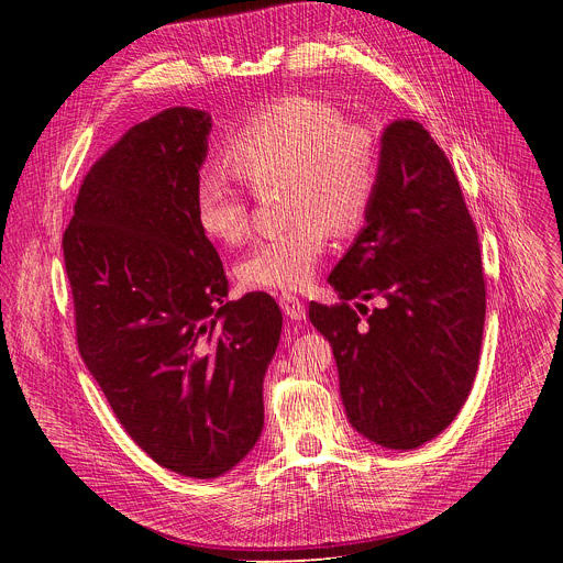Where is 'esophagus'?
I'll return each instance as SVG.
<instances>
[{"label": "esophagus", "mask_w": 563, "mask_h": 563, "mask_svg": "<svg viewBox=\"0 0 563 563\" xmlns=\"http://www.w3.org/2000/svg\"><path fill=\"white\" fill-rule=\"evenodd\" d=\"M278 301H280L283 312H285L289 319H294V321L306 319V306H303V301L297 297V294L285 291V294H280Z\"/></svg>", "instance_id": "34e87169"}]
</instances>
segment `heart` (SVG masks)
Listing matches in <instances>:
<instances>
[{
  "label": "heart",
  "mask_w": 563,
  "mask_h": 563,
  "mask_svg": "<svg viewBox=\"0 0 563 563\" xmlns=\"http://www.w3.org/2000/svg\"><path fill=\"white\" fill-rule=\"evenodd\" d=\"M223 162L253 191L283 183V210L291 219L264 236L236 266L251 289H299L317 272L331 232H358L380 183L378 134L351 121L329 100L289 93L253 109L223 145ZM200 230L221 244L242 242L251 205L221 170L196 180Z\"/></svg>",
  "instance_id": "b5f03b06"
}]
</instances>
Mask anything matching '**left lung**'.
I'll use <instances>...</instances> for the list:
<instances>
[{
  "mask_svg": "<svg viewBox=\"0 0 563 563\" xmlns=\"http://www.w3.org/2000/svg\"><path fill=\"white\" fill-rule=\"evenodd\" d=\"M329 283L340 303L312 301L310 321L333 346L351 427L388 450L424 445L475 380L486 280L456 173L418 121L383 132L367 225ZM372 298L382 308L371 313Z\"/></svg>",
  "mask_w": 563,
  "mask_h": 563,
  "instance_id": "left-lung-1",
  "label": "left lung"
}]
</instances>
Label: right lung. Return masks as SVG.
<instances>
[{
  "label": "right lung",
  "mask_w": 563,
  "mask_h": 563,
  "mask_svg": "<svg viewBox=\"0 0 563 563\" xmlns=\"http://www.w3.org/2000/svg\"><path fill=\"white\" fill-rule=\"evenodd\" d=\"M210 113L173 107L128 130L86 173L64 232L81 358L155 463L214 479L253 448L280 331L264 291L228 301L196 221Z\"/></svg>",
  "instance_id": "right-lung-1"
}]
</instances>
